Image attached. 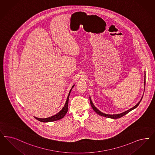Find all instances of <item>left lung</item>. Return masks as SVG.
<instances>
[{
	"instance_id": "left-lung-1",
	"label": "left lung",
	"mask_w": 155,
	"mask_h": 155,
	"mask_svg": "<svg viewBox=\"0 0 155 155\" xmlns=\"http://www.w3.org/2000/svg\"><path fill=\"white\" fill-rule=\"evenodd\" d=\"M145 76H144V87H145ZM142 98H143V97H141V100L139 101V102L136 104V105H135L134 107H132V108H131L130 109V110H126L125 112H123V113H121V114H115V115H108V114H104V113H103V112H101V111H100L99 110H98V109H97V108L95 107L94 104H93V103H92V100H91V97H90V103H91V107H92V109L95 110V112L96 113V114H97L98 115H100V116H103V117H108V118H110V119H119V118H120V117H123V116H124V115H126L127 114H128V112H130V111H131L132 110H134L136 108H137V107L139 105V104H140V102H141V101L142 100Z\"/></svg>"
}]
</instances>
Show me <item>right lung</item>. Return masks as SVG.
Listing matches in <instances>:
<instances>
[{
    "instance_id": "obj_1",
    "label": "right lung",
    "mask_w": 155,
    "mask_h": 155,
    "mask_svg": "<svg viewBox=\"0 0 155 155\" xmlns=\"http://www.w3.org/2000/svg\"><path fill=\"white\" fill-rule=\"evenodd\" d=\"M75 86L74 85H72L71 89L70 90L69 94L68 95L67 99L65 101V104L64 105L63 108L61 109V110L59 111L58 114H56V115L52 116L49 117L47 118H45V119H40V118H38L36 117H34L36 120H39L41 122H44V123H48V122H51V121H56V120H60L61 119L63 118L65 115H66L67 111H68V100H69V96H70V93L71 92V90H72V88H74V87Z\"/></svg>"
}]
</instances>
